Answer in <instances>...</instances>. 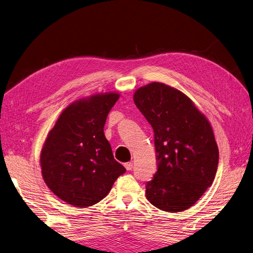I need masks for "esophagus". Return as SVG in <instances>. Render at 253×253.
I'll use <instances>...</instances> for the list:
<instances>
[{
  "mask_svg": "<svg viewBox=\"0 0 253 253\" xmlns=\"http://www.w3.org/2000/svg\"><path fill=\"white\" fill-rule=\"evenodd\" d=\"M125 168H126L127 171H130V170H132L133 165H132V163H126L125 164Z\"/></svg>",
  "mask_w": 253,
  "mask_h": 253,
  "instance_id": "obj_1",
  "label": "esophagus"
}]
</instances>
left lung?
I'll use <instances>...</instances> for the list:
<instances>
[{"instance_id": "8db88e82", "label": "left lung", "mask_w": 253, "mask_h": 253, "mask_svg": "<svg viewBox=\"0 0 253 253\" xmlns=\"http://www.w3.org/2000/svg\"><path fill=\"white\" fill-rule=\"evenodd\" d=\"M136 107L154 131L157 171L146 197L166 211L190 209L211 185L219 150L208 119L183 92L161 82L136 89Z\"/></svg>"}]
</instances>
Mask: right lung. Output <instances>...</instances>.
I'll return each mask as SVG.
<instances>
[{
  "label": "right lung",
  "instance_id": "obj_1",
  "mask_svg": "<svg viewBox=\"0 0 253 253\" xmlns=\"http://www.w3.org/2000/svg\"><path fill=\"white\" fill-rule=\"evenodd\" d=\"M119 97L106 92L73 102L45 139L41 153L43 180L68 204L87 208L98 203L126 172L104 135L106 118Z\"/></svg>",
  "mask_w": 253,
  "mask_h": 253
}]
</instances>
